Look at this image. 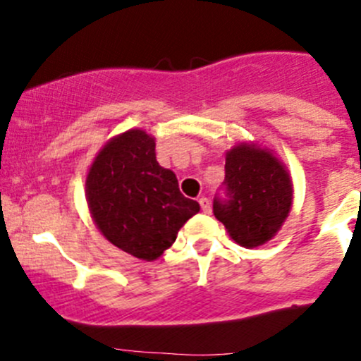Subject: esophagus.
I'll use <instances>...</instances> for the list:
<instances>
[{
    "label": "esophagus",
    "instance_id": "1",
    "mask_svg": "<svg viewBox=\"0 0 361 361\" xmlns=\"http://www.w3.org/2000/svg\"><path fill=\"white\" fill-rule=\"evenodd\" d=\"M199 204H201L202 213H211V202H209V199H207V197H201V199H199Z\"/></svg>",
    "mask_w": 361,
    "mask_h": 361
}]
</instances>
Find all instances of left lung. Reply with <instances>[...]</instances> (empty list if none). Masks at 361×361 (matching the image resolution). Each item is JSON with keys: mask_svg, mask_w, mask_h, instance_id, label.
<instances>
[{"mask_svg": "<svg viewBox=\"0 0 361 361\" xmlns=\"http://www.w3.org/2000/svg\"><path fill=\"white\" fill-rule=\"evenodd\" d=\"M225 188L227 199H214L213 213L232 241L245 248L271 241L292 209L288 169L258 143H238L225 154Z\"/></svg>", "mask_w": 361, "mask_h": 361, "instance_id": "left-lung-1", "label": "left lung"}]
</instances>
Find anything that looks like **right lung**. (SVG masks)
Returning a JSON list of instances; mask_svg holds the SVG:
<instances>
[{"label": "right lung", "instance_id": "1", "mask_svg": "<svg viewBox=\"0 0 361 361\" xmlns=\"http://www.w3.org/2000/svg\"><path fill=\"white\" fill-rule=\"evenodd\" d=\"M90 216L101 234L140 260H157L199 202L178 188L176 174L159 166L155 137L129 129L111 137L90 164L85 180Z\"/></svg>", "mask_w": 361, "mask_h": 361}]
</instances>
